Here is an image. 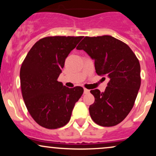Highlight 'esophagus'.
I'll use <instances>...</instances> for the list:
<instances>
[{
  "label": "esophagus",
  "instance_id": "esophagus-1",
  "mask_svg": "<svg viewBox=\"0 0 156 156\" xmlns=\"http://www.w3.org/2000/svg\"><path fill=\"white\" fill-rule=\"evenodd\" d=\"M89 92H90V91H89V89H83V93H84V94H88V93H89Z\"/></svg>",
  "mask_w": 156,
  "mask_h": 156
}]
</instances>
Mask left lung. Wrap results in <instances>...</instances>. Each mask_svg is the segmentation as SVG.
Masks as SVG:
<instances>
[{"instance_id":"obj_1","label":"left lung","mask_w":156,"mask_h":156,"mask_svg":"<svg viewBox=\"0 0 156 156\" xmlns=\"http://www.w3.org/2000/svg\"><path fill=\"white\" fill-rule=\"evenodd\" d=\"M76 49L94 60L98 76L109 78L105 92L90 91L94 97L89 108L91 118L101 126L117 125L130 113L140 88L139 60L128 44L112 36L85 37Z\"/></svg>"}]
</instances>
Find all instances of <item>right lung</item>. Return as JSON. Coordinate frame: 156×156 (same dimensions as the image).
I'll return each mask as SVG.
<instances>
[{"label":"right lung","mask_w":156,"mask_h":156,"mask_svg":"<svg viewBox=\"0 0 156 156\" xmlns=\"http://www.w3.org/2000/svg\"><path fill=\"white\" fill-rule=\"evenodd\" d=\"M83 37H48L34 44L23 61L20 78L23 98L37 124L56 129L69 122L81 87L68 88L57 80L64 62Z\"/></svg>","instance_id":"right-lung-1"}]
</instances>
